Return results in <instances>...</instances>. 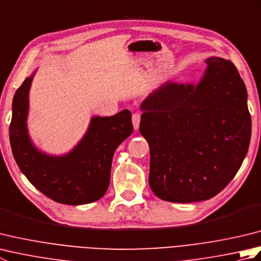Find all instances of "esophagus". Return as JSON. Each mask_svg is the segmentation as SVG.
I'll use <instances>...</instances> for the list:
<instances>
[{
    "mask_svg": "<svg viewBox=\"0 0 261 261\" xmlns=\"http://www.w3.org/2000/svg\"><path fill=\"white\" fill-rule=\"evenodd\" d=\"M132 123H134V127L135 130H137L139 127L140 124V113H134L132 114Z\"/></svg>",
    "mask_w": 261,
    "mask_h": 261,
    "instance_id": "esophagus-1",
    "label": "esophagus"
}]
</instances>
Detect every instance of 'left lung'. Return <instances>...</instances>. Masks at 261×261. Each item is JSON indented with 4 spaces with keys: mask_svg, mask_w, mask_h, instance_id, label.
I'll return each instance as SVG.
<instances>
[{
    "mask_svg": "<svg viewBox=\"0 0 261 261\" xmlns=\"http://www.w3.org/2000/svg\"><path fill=\"white\" fill-rule=\"evenodd\" d=\"M197 84L167 81L140 105L150 148L149 185L174 203L219 194L241 167L251 138L247 88L230 60L206 59Z\"/></svg>",
    "mask_w": 261,
    "mask_h": 261,
    "instance_id": "left-lung-1",
    "label": "left lung"
}]
</instances>
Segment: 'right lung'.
I'll use <instances>...</instances> for the list:
<instances>
[{
    "instance_id": "1",
    "label": "right lung",
    "mask_w": 261,
    "mask_h": 261,
    "mask_svg": "<svg viewBox=\"0 0 261 261\" xmlns=\"http://www.w3.org/2000/svg\"><path fill=\"white\" fill-rule=\"evenodd\" d=\"M35 70L15 92L10 124L12 153L28 180L53 201L67 205L95 202L110 185L115 149L129 137L134 126L131 112L93 116L81 141L63 156L42 152L33 145L28 131L29 92Z\"/></svg>"
}]
</instances>
